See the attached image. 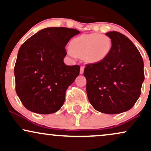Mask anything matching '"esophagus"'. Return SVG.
I'll return each mask as SVG.
<instances>
[{"instance_id": "1", "label": "esophagus", "mask_w": 151, "mask_h": 151, "mask_svg": "<svg viewBox=\"0 0 151 151\" xmlns=\"http://www.w3.org/2000/svg\"><path fill=\"white\" fill-rule=\"evenodd\" d=\"M84 67H80V74H82L83 73H84Z\"/></svg>"}]
</instances>
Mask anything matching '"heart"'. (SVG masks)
<instances>
[{
    "mask_svg": "<svg viewBox=\"0 0 151 151\" xmlns=\"http://www.w3.org/2000/svg\"><path fill=\"white\" fill-rule=\"evenodd\" d=\"M111 49L110 38L106 35L91 33L74 38L67 52L72 58H83L87 63H98L108 57Z\"/></svg>",
    "mask_w": 151,
    "mask_h": 151,
    "instance_id": "b5f03b06",
    "label": "heart"
}]
</instances>
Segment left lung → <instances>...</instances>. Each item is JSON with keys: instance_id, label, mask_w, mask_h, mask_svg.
<instances>
[{"instance_id": "8db88e82", "label": "left lung", "mask_w": 151, "mask_h": 151, "mask_svg": "<svg viewBox=\"0 0 151 151\" xmlns=\"http://www.w3.org/2000/svg\"><path fill=\"white\" fill-rule=\"evenodd\" d=\"M111 49L102 62L86 65V93L98 111L117 114L127 111L141 95L144 81L143 58L134 44L124 35L111 31L106 33Z\"/></svg>"}]
</instances>
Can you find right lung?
Returning <instances> with one entry per match:
<instances>
[{
  "instance_id": "add662e5",
  "label": "right lung",
  "mask_w": 151,
  "mask_h": 151,
  "mask_svg": "<svg viewBox=\"0 0 151 151\" xmlns=\"http://www.w3.org/2000/svg\"><path fill=\"white\" fill-rule=\"evenodd\" d=\"M76 29L47 27L25 41L19 49L14 68L15 90L26 109L50 114L64 104L66 90L79 74V65L64 63L70 40Z\"/></svg>"
}]
</instances>
